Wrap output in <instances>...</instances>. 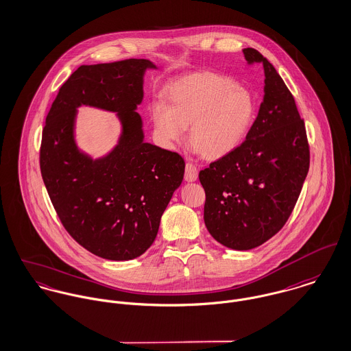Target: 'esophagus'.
I'll return each mask as SVG.
<instances>
[{"instance_id": "1", "label": "esophagus", "mask_w": 351, "mask_h": 351, "mask_svg": "<svg viewBox=\"0 0 351 351\" xmlns=\"http://www.w3.org/2000/svg\"><path fill=\"white\" fill-rule=\"evenodd\" d=\"M198 178V169L193 163H186L185 166V181L186 182H194Z\"/></svg>"}]
</instances>
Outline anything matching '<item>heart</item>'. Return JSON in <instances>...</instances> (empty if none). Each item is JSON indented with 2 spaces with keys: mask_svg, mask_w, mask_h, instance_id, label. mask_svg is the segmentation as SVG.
<instances>
[{
  "mask_svg": "<svg viewBox=\"0 0 351 351\" xmlns=\"http://www.w3.org/2000/svg\"><path fill=\"white\" fill-rule=\"evenodd\" d=\"M167 103L150 106L154 134L160 145H180L191 128V146L205 160H223L247 138L254 125L252 94L219 73L197 72L180 77L166 90Z\"/></svg>",
  "mask_w": 351,
  "mask_h": 351,
  "instance_id": "heart-1",
  "label": "heart"
}]
</instances>
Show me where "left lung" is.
Listing matches in <instances>:
<instances>
[{"mask_svg":"<svg viewBox=\"0 0 351 351\" xmlns=\"http://www.w3.org/2000/svg\"><path fill=\"white\" fill-rule=\"evenodd\" d=\"M243 52L247 62L263 65V103L245 141L199 171L206 229L234 251L256 248L283 228L310 166L306 128L293 96L258 51Z\"/></svg>","mask_w":351,"mask_h":351,"instance_id":"1","label":"left lung"}]
</instances>
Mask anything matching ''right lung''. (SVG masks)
Instances as JSON below:
<instances>
[{
	"label": "right lung",
	"mask_w": 351,
	"mask_h": 351,
	"mask_svg": "<svg viewBox=\"0 0 351 351\" xmlns=\"http://www.w3.org/2000/svg\"><path fill=\"white\" fill-rule=\"evenodd\" d=\"M149 69L158 66L146 59L80 65L59 90L43 130L40 169L56 213L82 247L107 260H131L152 247L184 180L182 157L145 141L136 110ZM82 105L115 112L121 125L116 146L99 159L77 146Z\"/></svg>",
	"instance_id": "obj_1"
}]
</instances>
